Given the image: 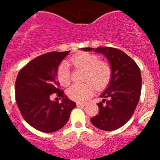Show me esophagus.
<instances>
[{"label":"esophagus","instance_id":"esophagus-1","mask_svg":"<svg viewBox=\"0 0 160 160\" xmlns=\"http://www.w3.org/2000/svg\"><path fill=\"white\" fill-rule=\"evenodd\" d=\"M77 106L78 108H83L85 106V104H81V103H77Z\"/></svg>","mask_w":160,"mask_h":160}]
</instances>
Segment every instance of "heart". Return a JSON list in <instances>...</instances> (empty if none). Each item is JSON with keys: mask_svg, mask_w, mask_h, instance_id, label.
I'll return each instance as SVG.
<instances>
[{"mask_svg": "<svg viewBox=\"0 0 160 160\" xmlns=\"http://www.w3.org/2000/svg\"><path fill=\"white\" fill-rule=\"evenodd\" d=\"M70 62L75 68L84 70L83 81H88L83 84L72 85L67 90V96L72 101L83 102L92 96L94 88L101 90L110 81L111 65L107 61L99 60L97 55L80 52L71 58ZM56 78L63 87H67L70 83V70L67 62H62L57 67Z\"/></svg>", "mask_w": 160, "mask_h": 160, "instance_id": "1", "label": "heart"}]
</instances>
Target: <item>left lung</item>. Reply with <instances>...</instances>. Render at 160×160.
Instances as JSON below:
<instances>
[{
	"label": "left lung",
	"instance_id": "left-lung-1",
	"mask_svg": "<svg viewBox=\"0 0 160 160\" xmlns=\"http://www.w3.org/2000/svg\"><path fill=\"white\" fill-rule=\"evenodd\" d=\"M83 51H93L103 54L111 67L110 82L100 96L98 103L99 112L90 119L97 128L113 131L123 126L131 118L139 101L142 77L135 61L122 50L111 47L83 48Z\"/></svg>",
	"mask_w": 160,
	"mask_h": 160
}]
</instances>
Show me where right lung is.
I'll use <instances>...</instances> for the list:
<instances>
[{
    "instance_id": "1",
    "label": "right lung",
    "mask_w": 160,
    "mask_h": 160,
    "mask_svg": "<svg viewBox=\"0 0 160 160\" xmlns=\"http://www.w3.org/2000/svg\"><path fill=\"white\" fill-rule=\"evenodd\" d=\"M70 51L51 52L30 61L18 74L15 99L24 119L32 127L45 133L62 128L77 107L59 89L56 70ZM57 93L62 102H52L50 96Z\"/></svg>"
}]
</instances>
